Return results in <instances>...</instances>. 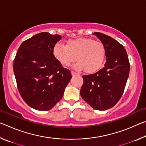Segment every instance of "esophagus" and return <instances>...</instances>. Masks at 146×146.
I'll list each match as a JSON object with an SVG mask.
<instances>
[{
    "label": "esophagus",
    "instance_id": "34e87169",
    "mask_svg": "<svg viewBox=\"0 0 146 146\" xmlns=\"http://www.w3.org/2000/svg\"><path fill=\"white\" fill-rule=\"evenodd\" d=\"M71 75H72L73 76H74V75H77V73H75V72H74V71H71Z\"/></svg>",
    "mask_w": 146,
    "mask_h": 146
}]
</instances>
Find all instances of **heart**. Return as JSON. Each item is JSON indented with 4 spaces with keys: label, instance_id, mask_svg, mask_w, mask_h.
<instances>
[{
    "label": "heart",
    "instance_id": "heart-1",
    "mask_svg": "<svg viewBox=\"0 0 146 146\" xmlns=\"http://www.w3.org/2000/svg\"><path fill=\"white\" fill-rule=\"evenodd\" d=\"M54 57L63 66H68L75 60L74 68L85 70L93 73L102 67L106 57L104 44L90 38H78L67 41L66 46L56 43L53 49Z\"/></svg>",
    "mask_w": 146,
    "mask_h": 146
}]
</instances>
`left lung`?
Here are the masks:
<instances>
[{"instance_id": "8db88e82", "label": "left lung", "mask_w": 146, "mask_h": 146, "mask_svg": "<svg viewBox=\"0 0 146 146\" xmlns=\"http://www.w3.org/2000/svg\"><path fill=\"white\" fill-rule=\"evenodd\" d=\"M93 34L105 47L106 62L98 72L82 76L80 95L91 108L104 111L113 107L120 99L129 76L130 65L122 44L105 34Z\"/></svg>"}]
</instances>
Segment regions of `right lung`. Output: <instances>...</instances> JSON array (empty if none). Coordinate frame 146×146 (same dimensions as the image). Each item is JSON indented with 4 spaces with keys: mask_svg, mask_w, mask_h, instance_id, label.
I'll use <instances>...</instances> for the list:
<instances>
[{
    "mask_svg": "<svg viewBox=\"0 0 146 146\" xmlns=\"http://www.w3.org/2000/svg\"><path fill=\"white\" fill-rule=\"evenodd\" d=\"M61 38L59 35L42 32L24 41L17 51L13 62L17 88L24 102L35 110L53 108L72 78L53 55Z\"/></svg>",
    "mask_w": 146,
    "mask_h": 146,
    "instance_id": "obj_1",
    "label": "right lung"
}]
</instances>
